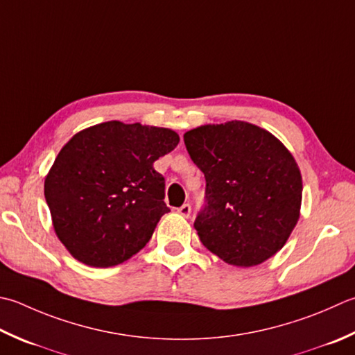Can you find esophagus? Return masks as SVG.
I'll use <instances>...</instances> for the list:
<instances>
[{
	"label": "esophagus",
	"instance_id": "esophagus-1",
	"mask_svg": "<svg viewBox=\"0 0 355 355\" xmlns=\"http://www.w3.org/2000/svg\"><path fill=\"white\" fill-rule=\"evenodd\" d=\"M177 211H178L180 215H183V217L187 218V217H189V215H191V205H189V203H184L183 206H180Z\"/></svg>",
	"mask_w": 355,
	"mask_h": 355
}]
</instances>
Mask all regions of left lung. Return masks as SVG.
Masks as SVG:
<instances>
[{"instance_id": "8db88e82", "label": "left lung", "mask_w": 355, "mask_h": 355, "mask_svg": "<svg viewBox=\"0 0 355 355\" xmlns=\"http://www.w3.org/2000/svg\"><path fill=\"white\" fill-rule=\"evenodd\" d=\"M205 173V206L193 227L201 243L234 266H255L284 246L300 217L302 175L277 138L254 124H206L184 134Z\"/></svg>"}]
</instances>
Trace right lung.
Segmentation results:
<instances>
[{"mask_svg": "<svg viewBox=\"0 0 355 355\" xmlns=\"http://www.w3.org/2000/svg\"><path fill=\"white\" fill-rule=\"evenodd\" d=\"M171 129L107 121L73 135L44 182L53 229L76 260L120 265L146 246L162 215L164 177L155 159L177 148Z\"/></svg>", "mask_w": 355, "mask_h": 355, "instance_id": "add662e5", "label": "right lung"}]
</instances>
